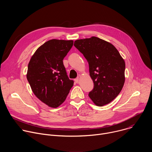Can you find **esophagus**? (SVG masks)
Returning a JSON list of instances; mask_svg holds the SVG:
<instances>
[{
  "mask_svg": "<svg viewBox=\"0 0 152 152\" xmlns=\"http://www.w3.org/2000/svg\"><path fill=\"white\" fill-rule=\"evenodd\" d=\"M75 81L76 83H78V82H79V77L76 78V79H75Z\"/></svg>",
  "mask_w": 152,
  "mask_h": 152,
  "instance_id": "esophagus-1",
  "label": "esophagus"
}]
</instances>
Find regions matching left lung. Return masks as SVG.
<instances>
[{
    "label": "left lung",
    "instance_id": "left-lung-1",
    "mask_svg": "<svg viewBox=\"0 0 152 152\" xmlns=\"http://www.w3.org/2000/svg\"><path fill=\"white\" fill-rule=\"evenodd\" d=\"M74 46L89 64L94 88L89 97L97 106L110 103L120 93L125 81V62L110 42L98 37L77 39Z\"/></svg>",
    "mask_w": 152,
    "mask_h": 152
}]
</instances>
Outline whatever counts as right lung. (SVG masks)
<instances>
[{
    "label": "right lung",
    "instance_id": "obj_1",
    "mask_svg": "<svg viewBox=\"0 0 152 152\" xmlns=\"http://www.w3.org/2000/svg\"><path fill=\"white\" fill-rule=\"evenodd\" d=\"M73 45V40L48 41L29 62L26 77L31 89L38 99L51 107L61 105L73 85L63 64Z\"/></svg>",
    "mask_w": 152,
    "mask_h": 152
}]
</instances>
